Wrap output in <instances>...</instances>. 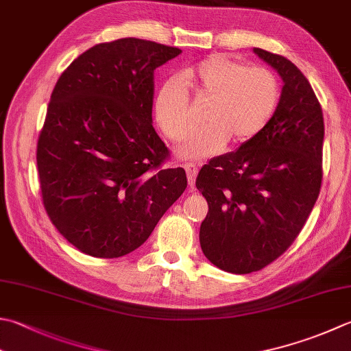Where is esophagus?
<instances>
[{"label": "esophagus", "mask_w": 351, "mask_h": 351, "mask_svg": "<svg viewBox=\"0 0 351 351\" xmlns=\"http://www.w3.org/2000/svg\"><path fill=\"white\" fill-rule=\"evenodd\" d=\"M184 169H185V173H187L189 184L193 185V184H195V180H196V175H197V170H199L197 166H196V164L189 162V164H185Z\"/></svg>", "instance_id": "1"}]
</instances>
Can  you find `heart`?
<instances>
[{
    "mask_svg": "<svg viewBox=\"0 0 351 351\" xmlns=\"http://www.w3.org/2000/svg\"><path fill=\"white\" fill-rule=\"evenodd\" d=\"M210 97L204 111L207 125L182 143L176 155L185 161H201L221 152L228 138L240 144L254 138L276 112L280 99L278 80L266 66L250 65L226 56H210L185 66L156 91L155 121L171 141L189 135L191 120L185 88Z\"/></svg>",
    "mask_w": 351,
    "mask_h": 351,
    "instance_id": "obj_1",
    "label": "heart"
}]
</instances>
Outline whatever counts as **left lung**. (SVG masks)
I'll use <instances>...</instances> for the list:
<instances>
[{
  "instance_id": "obj_1",
  "label": "left lung",
  "mask_w": 351,
  "mask_h": 351,
  "mask_svg": "<svg viewBox=\"0 0 351 351\" xmlns=\"http://www.w3.org/2000/svg\"><path fill=\"white\" fill-rule=\"evenodd\" d=\"M254 53L283 79L276 112L262 132L213 158L196 178L208 202L199 231L202 252L232 274L263 269L289 248L322 181L324 119L311 84L285 56Z\"/></svg>"
}]
</instances>
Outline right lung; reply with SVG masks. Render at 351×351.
Instances as JSON below:
<instances>
[{"label": "right lung", "mask_w": 351, "mask_h": 351, "mask_svg": "<svg viewBox=\"0 0 351 351\" xmlns=\"http://www.w3.org/2000/svg\"><path fill=\"white\" fill-rule=\"evenodd\" d=\"M182 51L136 38L97 44L60 74L36 162L48 217L88 256L135 251L187 187L152 126L154 73Z\"/></svg>", "instance_id": "obj_1"}]
</instances>
